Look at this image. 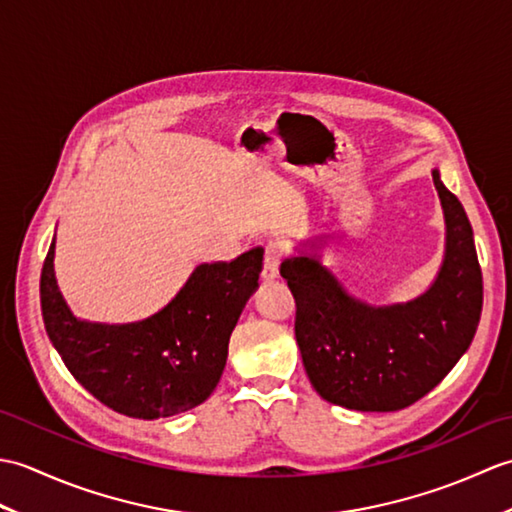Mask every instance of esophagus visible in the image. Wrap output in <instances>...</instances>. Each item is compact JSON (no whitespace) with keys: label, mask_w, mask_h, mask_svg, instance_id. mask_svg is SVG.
Segmentation results:
<instances>
[{"label":"esophagus","mask_w":512,"mask_h":512,"mask_svg":"<svg viewBox=\"0 0 512 512\" xmlns=\"http://www.w3.org/2000/svg\"><path fill=\"white\" fill-rule=\"evenodd\" d=\"M279 262H281V248L277 244L266 246L262 281H275L279 277Z\"/></svg>","instance_id":"esophagus-1"}]
</instances>
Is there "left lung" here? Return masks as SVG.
Here are the masks:
<instances>
[{
	"instance_id": "1",
	"label": "left lung",
	"mask_w": 512,
	"mask_h": 512,
	"mask_svg": "<svg viewBox=\"0 0 512 512\" xmlns=\"http://www.w3.org/2000/svg\"><path fill=\"white\" fill-rule=\"evenodd\" d=\"M444 213L436 279L409 301L374 306L323 264L328 239L295 246L281 277L297 301L295 336L312 387L345 409L398 411L427 396L469 350L482 314V270L460 200L431 171Z\"/></svg>"
}]
</instances>
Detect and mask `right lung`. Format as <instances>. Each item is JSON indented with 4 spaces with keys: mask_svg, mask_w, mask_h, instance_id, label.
<instances>
[{
    "mask_svg": "<svg viewBox=\"0 0 512 512\" xmlns=\"http://www.w3.org/2000/svg\"><path fill=\"white\" fill-rule=\"evenodd\" d=\"M264 248L233 262L200 264L165 308L134 323L79 319L54 275V237L41 270L46 332L70 374L103 405L129 418H169L213 394L228 339L259 288Z\"/></svg>",
    "mask_w": 512,
    "mask_h": 512,
    "instance_id": "add662e5",
    "label": "right lung"
}]
</instances>
